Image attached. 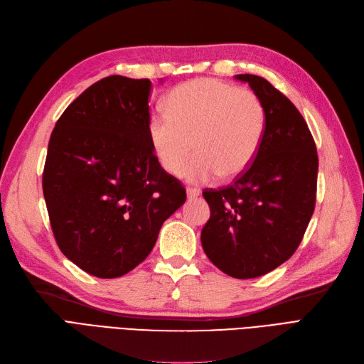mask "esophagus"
I'll return each mask as SVG.
<instances>
[{
  "instance_id": "34e87169",
  "label": "esophagus",
  "mask_w": 364,
  "mask_h": 364,
  "mask_svg": "<svg viewBox=\"0 0 364 364\" xmlns=\"http://www.w3.org/2000/svg\"><path fill=\"white\" fill-rule=\"evenodd\" d=\"M200 196V191L196 190V188H186V197L188 200H194Z\"/></svg>"
}]
</instances>
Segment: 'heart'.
<instances>
[{
  "instance_id": "heart-1",
  "label": "heart",
  "mask_w": 364,
  "mask_h": 364,
  "mask_svg": "<svg viewBox=\"0 0 364 364\" xmlns=\"http://www.w3.org/2000/svg\"><path fill=\"white\" fill-rule=\"evenodd\" d=\"M166 114H154L148 137L161 167L191 182L240 176L255 159L266 133V107L250 91L218 79H194L171 90Z\"/></svg>"
}]
</instances>
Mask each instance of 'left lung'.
Wrapping results in <instances>:
<instances>
[{
  "instance_id": "1",
  "label": "left lung",
  "mask_w": 364,
  "mask_h": 364,
  "mask_svg": "<svg viewBox=\"0 0 364 364\" xmlns=\"http://www.w3.org/2000/svg\"><path fill=\"white\" fill-rule=\"evenodd\" d=\"M266 107V133L245 173L203 191L210 218L201 245L212 263L237 279L263 276L291 257L315 209L318 155L300 112L266 79L237 75Z\"/></svg>"
}]
</instances>
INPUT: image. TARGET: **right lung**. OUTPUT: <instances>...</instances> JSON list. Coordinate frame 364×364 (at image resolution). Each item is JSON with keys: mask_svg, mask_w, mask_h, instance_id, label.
I'll use <instances>...</instances> for the list:
<instances>
[{"mask_svg": "<svg viewBox=\"0 0 364 364\" xmlns=\"http://www.w3.org/2000/svg\"><path fill=\"white\" fill-rule=\"evenodd\" d=\"M151 86L124 76L95 82L64 110L49 140L43 194L55 240L97 278L139 266L186 200L149 143Z\"/></svg>", "mask_w": 364, "mask_h": 364, "instance_id": "obj_1", "label": "right lung"}]
</instances>
